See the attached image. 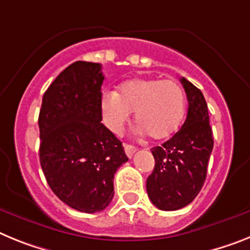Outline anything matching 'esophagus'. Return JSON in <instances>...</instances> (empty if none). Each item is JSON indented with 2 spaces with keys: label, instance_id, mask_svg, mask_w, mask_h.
I'll list each match as a JSON object with an SVG mask.
<instances>
[{
  "label": "esophagus",
  "instance_id": "obj_1",
  "mask_svg": "<svg viewBox=\"0 0 250 250\" xmlns=\"http://www.w3.org/2000/svg\"><path fill=\"white\" fill-rule=\"evenodd\" d=\"M125 155H127L128 157L131 158L132 156H133L134 152L137 151V148H136V147H134V146H132V145H127V143H125Z\"/></svg>",
  "mask_w": 250,
  "mask_h": 250
}]
</instances>
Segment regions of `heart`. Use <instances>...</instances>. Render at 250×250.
<instances>
[{"mask_svg":"<svg viewBox=\"0 0 250 250\" xmlns=\"http://www.w3.org/2000/svg\"><path fill=\"white\" fill-rule=\"evenodd\" d=\"M104 123L119 133L136 112V125L152 140L170 138L179 131L186 113L184 89L173 80L134 78L119 86L117 93H107L101 102Z\"/></svg>","mask_w":250,"mask_h":250,"instance_id":"1","label":"heart"}]
</instances>
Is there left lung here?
<instances>
[{"instance_id":"1","label":"left lung","mask_w":250,"mask_h":250,"mask_svg":"<svg viewBox=\"0 0 250 250\" xmlns=\"http://www.w3.org/2000/svg\"><path fill=\"white\" fill-rule=\"evenodd\" d=\"M180 80L188 95V116L177 133L151 149L155 168L146 182L149 200L166 211L185 208L200 192L214 147L203 93L185 78Z\"/></svg>"}]
</instances>
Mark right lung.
Here are the masks:
<instances>
[{"label":"right lung","instance_id":"add662e5","mask_svg":"<svg viewBox=\"0 0 250 250\" xmlns=\"http://www.w3.org/2000/svg\"><path fill=\"white\" fill-rule=\"evenodd\" d=\"M98 62H75L62 70L42 97L40 164L62 203L78 211H102L114 195L113 179L128 161L122 142L102 121Z\"/></svg>","mask_w":250,"mask_h":250}]
</instances>
